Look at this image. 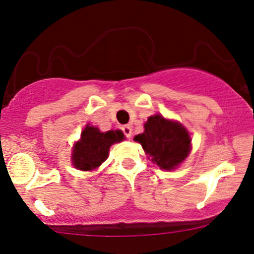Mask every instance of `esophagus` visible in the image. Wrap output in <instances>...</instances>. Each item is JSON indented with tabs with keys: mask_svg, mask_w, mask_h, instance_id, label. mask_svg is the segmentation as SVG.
I'll use <instances>...</instances> for the list:
<instances>
[{
	"mask_svg": "<svg viewBox=\"0 0 254 254\" xmlns=\"http://www.w3.org/2000/svg\"><path fill=\"white\" fill-rule=\"evenodd\" d=\"M122 129H123L125 137H127V138H131V136H132V127H131L130 125H124Z\"/></svg>",
	"mask_w": 254,
	"mask_h": 254,
	"instance_id": "34e87169",
	"label": "esophagus"
}]
</instances>
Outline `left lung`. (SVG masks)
I'll list each match as a JSON object with an SVG mask.
<instances>
[{"label":"left lung","mask_w":254,"mask_h":254,"mask_svg":"<svg viewBox=\"0 0 254 254\" xmlns=\"http://www.w3.org/2000/svg\"><path fill=\"white\" fill-rule=\"evenodd\" d=\"M145 154L160 169L173 170L187 158L191 150L190 136L179 122L161 115L150 116L144 124V132L135 136Z\"/></svg>","instance_id":"8db88e82"}]
</instances>
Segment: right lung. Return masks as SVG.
Segmentation results:
<instances>
[{
	"mask_svg": "<svg viewBox=\"0 0 254 254\" xmlns=\"http://www.w3.org/2000/svg\"><path fill=\"white\" fill-rule=\"evenodd\" d=\"M124 139L121 130L102 132L98 127L86 125L82 130L80 139L73 146L72 163L82 172L97 169L109 156L110 146Z\"/></svg>",
	"mask_w": 254,
	"mask_h": 254,
	"instance_id": "add662e5",
	"label": "right lung"
}]
</instances>
